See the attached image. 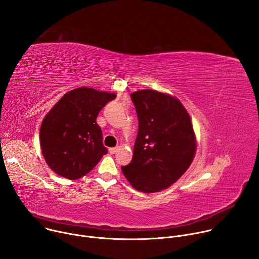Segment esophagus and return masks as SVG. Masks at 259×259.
Masks as SVG:
<instances>
[{
  "label": "esophagus",
  "mask_w": 259,
  "mask_h": 259,
  "mask_svg": "<svg viewBox=\"0 0 259 259\" xmlns=\"http://www.w3.org/2000/svg\"><path fill=\"white\" fill-rule=\"evenodd\" d=\"M108 151H109L110 154H115L116 151H117V148H116V147H115V148H110Z\"/></svg>",
  "instance_id": "34e87169"
}]
</instances>
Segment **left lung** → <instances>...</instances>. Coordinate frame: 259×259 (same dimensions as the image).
<instances>
[{
	"mask_svg": "<svg viewBox=\"0 0 259 259\" xmlns=\"http://www.w3.org/2000/svg\"><path fill=\"white\" fill-rule=\"evenodd\" d=\"M138 117V134L130 164L122 171L134 189L159 192L189 168L196 138L189 113L176 97L154 90L131 94Z\"/></svg>",
	"mask_w": 259,
	"mask_h": 259,
	"instance_id": "left-lung-1",
	"label": "left lung"
}]
</instances>
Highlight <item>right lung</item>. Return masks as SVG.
Segmentation results:
<instances>
[{"label":"right lung","mask_w":259,"mask_h":259,"mask_svg":"<svg viewBox=\"0 0 259 259\" xmlns=\"http://www.w3.org/2000/svg\"><path fill=\"white\" fill-rule=\"evenodd\" d=\"M115 97L92 88H77L66 93L45 115L40 128L41 151L58 176L80 179L107 154L96 119Z\"/></svg>","instance_id":"add662e5"}]
</instances>
